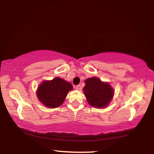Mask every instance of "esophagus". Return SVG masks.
I'll list each match as a JSON object with an SVG mask.
<instances>
[{"instance_id": "obj_1", "label": "esophagus", "mask_w": 154, "mask_h": 154, "mask_svg": "<svg viewBox=\"0 0 154 154\" xmlns=\"http://www.w3.org/2000/svg\"><path fill=\"white\" fill-rule=\"evenodd\" d=\"M75 89L77 90H82V86H81V85H77L75 86Z\"/></svg>"}]
</instances>
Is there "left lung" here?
I'll return each mask as SVG.
<instances>
[{
  "label": "left lung",
  "mask_w": 154,
  "mask_h": 154,
  "mask_svg": "<svg viewBox=\"0 0 154 154\" xmlns=\"http://www.w3.org/2000/svg\"><path fill=\"white\" fill-rule=\"evenodd\" d=\"M83 90L88 103L94 107L104 108L109 105L113 98L114 91L107 83H103L97 77L85 80Z\"/></svg>",
  "instance_id": "left-lung-1"
}]
</instances>
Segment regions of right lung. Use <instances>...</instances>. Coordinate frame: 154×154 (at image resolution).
I'll return each instance as SVG.
<instances>
[{"label": "right lung", "mask_w": 154, "mask_h": 154, "mask_svg": "<svg viewBox=\"0 0 154 154\" xmlns=\"http://www.w3.org/2000/svg\"><path fill=\"white\" fill-rule=\"evenodd\" d=\"M72 85L61 78L56 77L51 81H45L38 86L37 97L44 105L49 108L60 106L66 98Z\"/></svg>", "instance_id": "right-lung-1"}]
</instances>
